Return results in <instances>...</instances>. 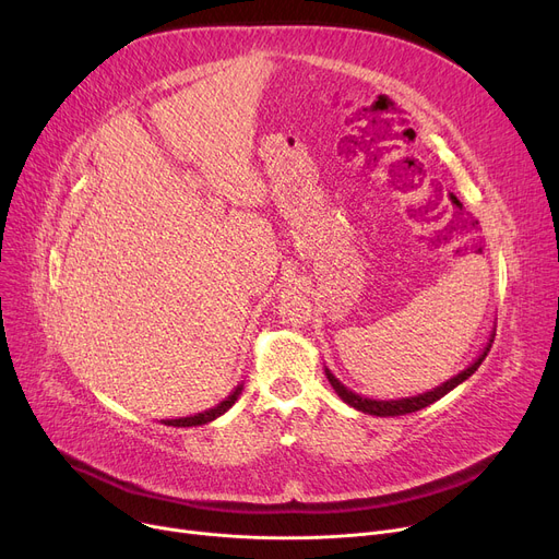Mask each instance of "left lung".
Returning a JSON list of instances; mask_svg holds the SVG:
<instances>
[{"mask_svg": "<svg viewBox=\"0 0 559 559\" xmlns=\"http://www.w3.org/2000/svg\"><path fill=\"white\" fill-rule=\"evenodd\" d=\"M493 335H496V333H493V329H491V335H489L485 348L480 350V356H478L472 365H468L464 371H460L457 376L449 378L447 383L437 385V388H432L430 392H424V394H417V396L390 399V401L367 399V396H360V394H356V392H350L344 383H340V378H335L331 369H326V378H329V383L333 385V390L337 392V396H340L344 403H348L350 407L360 409V413H365V415H373V417H399V415H409V413H417V409L428 407L430 403H435V401H439L442 396H447L451 390H455L460 383H464V380H466L468 376L476 373V369L483 365V360H485L487 354H489Z\"/></svg>", "mask_w": 559, "mask_h": 559, "instance_id": "1", "label": "left lung"}]
</instances>
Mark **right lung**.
<instances>
[{
    "instance_id": "obj_1",
    "label": "right lung",
    "mask_w": 559,
    "mask_h": 559,
    "mask_svg": "<svg viewBox=\"0 0 559 559\" xmlns=\"http://www.w3.org/2000/svg\"><path fill=\"white\" fill-rule=\"evenodd\" d=\"M242 383L235 388L222 403H217L215 407H211V409H203V413H197V415H190V417H179V419H163V424L165 426H174V428H190V426H203V424H211V421H215L217 417H222L226 409L240 399V394H242Z\"/></svg>"
}]
</instances>
